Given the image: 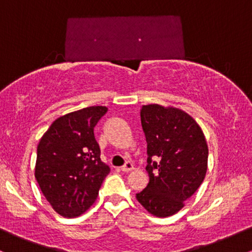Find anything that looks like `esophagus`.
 <instances>
[{"mask_svg": "<svg viewBox=\"0 0 252 252\" xmlns=\"http://www.w3.org/2000/svg\"><path fill=\"white\" fill-rule=\"evenodd\" d=\"M134 169V164H132L131 162H130V161H126V163L123 164L122 167H121V170H122V172H130V170H132Z\"/></svg>", "mask_w": 252, "mask_h": 252, "instance_id": "obj_1", "label": "esophagus"}]
</instances>
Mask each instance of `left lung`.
Instances as JSON below:
<instances>
[{"mask_svg":"<svg viewBox=\"0 0 252 252\" xmlns=\"http://www.w3.org/2000/svg\"><path fill=\"white\" fill-rule=\"evenodd\" d=\"M141 123L149 184L136 199L153 216H172L185 206L206 175L209 148L204 132L189 114L158 104L142 106Z\"/></svg>","mask_w":252,"mask_h":252,"instance_id":"8db88e82","label":"left lung"}]
</instances>
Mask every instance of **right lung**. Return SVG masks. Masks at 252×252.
<instances>
[{
    "label": "right lung",
    "instance_id": "obj_1",
    "mask_svg": "<svg viewBox=\"0 0 252 252\" xmlns=\"http://www.w3.org/2000/svg\"><path fill=\"white\" fill-rule=\"evenodd\" d=\"M106 111L105 106H89L63 115L37 144L35 179L53 210L65 218L80 216L94 204L110 173L94 134Z\"/></svg>",
    "mask_w": 252,
    "mask_h": 252
}]
</instances>
